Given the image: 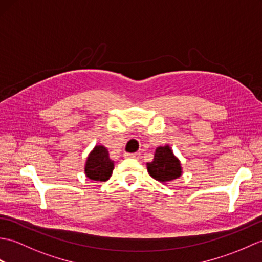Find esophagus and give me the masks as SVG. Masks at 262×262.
<instances>
[{"mask_svg": "<svg viewBox=\"0 0 262 262\" xmlns=\"http://www.w3.org/2000/svg\"><path fill=\"white\" fill-rule=\"evenodd\" d=\"M140 153H125L124 154V158L126 159H129V158H133V159H138L140 158Z\"/></svg>", "mask_w": 262, "mask_h": 262, "instance_id": "34e87169", "label": "esophagus"}]
</instances>
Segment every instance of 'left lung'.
<instances>
[{
  "mask_svg": "<svg viewBox=\"0 0 262 262\" xmlns=\"http://www.w3.org/2000/svg\"><path fill=\"white\" fill-rule=\"evenodd\" d=\"M149 176L162 183L171 182L182 174V168L179 159L172 152L169 145L159 146L155 149L152 162L146 163Z\"/></svg>",
  "mask_w": 262,
  "mask_h": 262,
  "instance_id": "obj_1",
  "label": "left lung"
}]
</instances>
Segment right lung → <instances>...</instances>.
<instances>
[{
  "label": "right lung",
  "mask_w": 262,
  "mask_h": 262,
  "mask_svg": "<svg viewBox=\"0 0 262 262\" xmlns=\"http://www.w3.org/2000/svg\"><path fill=\"white\" fill-rule=\"evenodd\" d=\"M115 162L103 145H96L88 155L84 165L85 176L94 181H107L113 174Z\"/></svg>",
  "instance_id": "right-lung-1"
}]
</instances>
